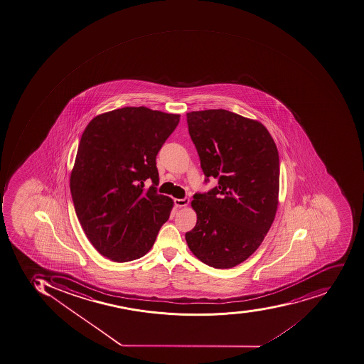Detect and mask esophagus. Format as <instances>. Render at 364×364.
Masks as SVG:
<instances>
[{
	"instance_id": "esophagus-1",
	"label": "esophagus",
	"mask_w": 364,
	"mask_h": 364,
	"mask_svg": "<svg viewBox=\"0 0 364 364\" xmlns=\"http://www.w3.org/2000/svg\"><path fill=\"white\" fill-rule=\"evenodd\" d=\"M189 198H176L175 204L177 208H183V206L188 205Z\"/></svg>"
}]
</instances>
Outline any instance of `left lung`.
<instances>
[{"mask_svg":"<svg viewBox=\"0 0 364 364\" xmlns=\"http://www.w3.org/2000/svg\"><path fill=\"white\" fill-rule=\"evenodd\" d=\"M200 168L218 186L193 196L198 221L185 235L195 257L215 269L251 257L274 223L279 194V154L261 122L218 110L187 113Z\"/></svg>","mask_w":364,"mask_h":364,"instance_id":"left-lung-1","label":"left lung"}]
</instances>
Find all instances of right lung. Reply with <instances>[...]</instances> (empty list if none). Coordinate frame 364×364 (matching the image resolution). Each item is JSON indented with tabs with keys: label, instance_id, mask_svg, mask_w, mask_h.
Masks as SVG:
<instances>
[{
	"label": "right lung",
	"instance_id": "1",
	"mask_svg": "<svg viewBox=\"0 0 364 364\" xmlns=\"http://www.w3.org/2000/svg\"><path fill=\"white\" fill-rule=\"evenodd\" d=\"M179 118L126 107L95 117L85 128L71 171V198L88 240L114 262L144 257L169 219L173 202L156 192L155 160ZM147 178L153 186L145 190Z\"/></svg>",
	"mask_w": 364,
	"mask_h": 364
}]
</instances>
